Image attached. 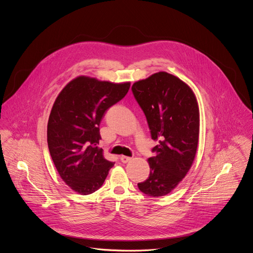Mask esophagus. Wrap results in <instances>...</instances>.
Masks as SVG:
<instances>
[{"mask_svg": "<svg viewBox=\"0 0 253 253\" xmlns=\"http://www.w3.org/2000/svg\"><path fill=\"white\" fill-rule=\"evenodd\" d=\"M120 160H121L122 163H127V162L131 161L132 158H131V157H128V156H121V157H120Z\"/></svg>", "mask_w": 253, "mask_h": 253, "instance_id": "obj_1", "label": "esophagus"}]
</instances>
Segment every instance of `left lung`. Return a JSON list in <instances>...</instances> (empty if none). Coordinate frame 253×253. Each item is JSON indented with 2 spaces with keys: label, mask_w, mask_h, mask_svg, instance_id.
<instances>
[{
  "label": "left lung",
  "mask_w": 253,
  "mask_h": 253,
  "mask_svg": "<svg viewBox=\"0 0 253 253\" xmlns=\"http://www.w3.org/2000/svg\"><path fill=\"white\" fill-rule=\"evenodd\" d=\"M146 116L151 137L158 141L150 157L149 177L138 183L151 197L169 194L182 181L195 159L199 140V107L193 90L178 77L161 71L132 86Z\"/></svg>",
  "instance_id": "8db88e82"
}]
</instances>
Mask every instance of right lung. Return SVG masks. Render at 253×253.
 Returning <instances> with one entry per match:
<instances>
[{"label":"right lung","instance_id":"obj_1","mask_svg":"<svg viewBox=\"0 0 253 253\" xmlns=\"http://www.w3.org/2000/svg\"><path fill=\"white\" fill-rule=\"evenodd\" d=\"M130 84L78 76L53 104L47 127L49 151L63 181L81 195L98 190L114 166L97 146L99 125L108 108L125 97Z\"/></svg>","mask_w":253,"mask_h":253}]
</instances>
